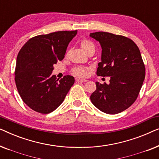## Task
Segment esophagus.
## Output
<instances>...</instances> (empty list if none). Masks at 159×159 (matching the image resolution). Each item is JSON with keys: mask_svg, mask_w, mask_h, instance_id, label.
Returning <instances> with one entry per match:
<instances>
[{"mask_svg": "<svg viewBox=\"0 0 159 159\" xmlns=\"http://www.w3.org/2000/svg\"><path fill=\"white\" fill-rule=\"evenodd\" d=\"M77 81L79 82H82V83H83V82H85L88 81V80H84V79H77Z\"/></svg>", "mask_w": 159, "mask_h": 159, "instance_id": "1", "label": "esophagus"}]
</instances>
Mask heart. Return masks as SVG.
I'll return each instance as SVG.
<instances>
[{
	"label": "heart",
	"instance_id": "heart-1",
	"mask_svg": "<svg viewBox=\"0 0 159 159\" xmlns=\"http://www.w3.org/2000/svg\"><path fill=\"white\" fill-rule=\"evenodd\" d=\"M81 46L85 52L91 48H95V45L90 40L84 39L81 41ZM74 73L80 77H85L87 75V69L84 67H77L74 69Z\"/></svg>",
	"mask_w": 159,
	"mask_h": 159
}]
</instances>
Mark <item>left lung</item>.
<instances>
[{
  "label": "left lung",
  "instance_id": "8db88e82",
  "mask_svg": "<svg viewBox=\"0 0 159 159\" xmlns=\"http://www.w3.org/2000/svg\"><path fill=\"white\" fill-rule=\"evenodd\" d=\"M90 36L100 43L102 48L97 75L110 77L108 84L95 82L91 102L106 114H118L135 101L142 88L145 69L140 51L126 37L105 32H93Z\"/></svg>",
  "mask_w": 159,
  "mask_h": 159
}]
</instances>
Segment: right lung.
<instances>
[{
    "label": "right lung",
    "instance_id": "add662e5",
    "mask_svg": "<svg viewBox=\"0 0 159 159\" xmlns=\"http://www.w3.org/2000/svg\"><path fill=\"white\" fill-rule=\"evenodd\" d=\"M77 30L40 34L30 39L19 52L15 82L25 103L41 114L56 109L75 83L72 76L56 80L53 65L64 58Z\"/></svg>",
    "mask_w": 159,
    "mask_h": 159
}]
</instances>
